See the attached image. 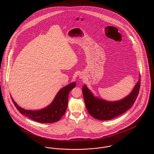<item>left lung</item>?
<instances>
[{
	"label": "left lung",
	"instance_id": "left-lung-1",
	"mask_svg": "<svg viewBox=\"0 0 154 154\" xmlns=\"http://www.w3.org/2000/svg\"><path fill=\"white\" fill-rule=\"evenodd\" d=\"M140 76L132 92L124 99L110 102L94 95L85 84L82 87V93L85 106L89 114L98 120H110L130 109L139 92Z\"/></svg>",
	"mask_w": 154,
	"mask_h": 154
}]
</instances>
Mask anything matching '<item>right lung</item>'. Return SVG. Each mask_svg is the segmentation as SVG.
Instances as JSON below:
<instances>
[{"label": "right lung", "instance_id": "right-lung-1", "mask_svg": "<svg viewBox=\"0 0 154 154\" xmlns=\"http://www.w3.org/2000/svg\"><path fill=\"white\" fill-rule=\"evenodd\" d=\"M75 82H72L59 91L51 103L47 107L38 110H25L20 107L11 96L17 109L23 116L40 123H52L58 121L66 112L68 104V96L70 91L74 88Z\"/></svg>", "mask_w": 154, "mask_h": 154}]
</instances>
